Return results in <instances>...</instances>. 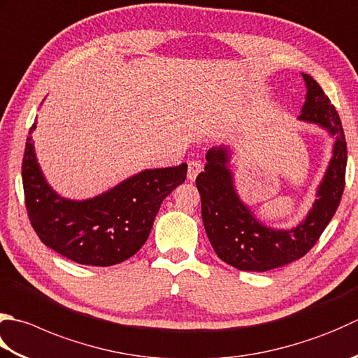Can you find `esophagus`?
Instances as JSON below:
<instances>
[{
  "label": "esophagus",
  "mask_w": 358,
  "mask_h": 358,
  "mask_svg": "<svg viewBox=\"0 0 358 358\" xmlns=\"http://www.w3.org/2000/svg\"><path fill=\"white\" fill-rule=\"evenodd\" d=\"M203 171V164L200 159H191L187 163V178L194 181L195 178H197V175Z\"/></svg>",
  "instance_id": "esophagus-1"
}]
</instances>
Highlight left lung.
<instances>
[{"label":"left lung","mask_w":358,"mask_h":358,"mask_svg":"<svg viewBox=\"0 0 358 358\" xmlns=\"http://www.w3.org/2000/svg\"><path fill=\"white\" fill-rule=\"evenodd\" d=\"M307 96L301 121L318 124L335 136L334 157L312 211L296 228L278 231L264 227L237 197L228 169L229 153L217 147L206 153L208 164L195 183L201 199V219L215 255L242 271H267L306 256L329 225L346 185L348 147L338 111L313 77L303 74Z\"/></svg>","instance_id":"left-lung-1"}]
</instances>
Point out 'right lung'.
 I'll use <instances>...</instances> for the list:
<instances>
[{
	"mask_svg": "<svg viewBox=\"0 0 358 358\" xmlns=\"http://www.w3.org/2000/svg\"><path fill=\"white\" fill-rule=\"evenodd\" d=\"M35 130V122L29 135ZM187 166L152 169L94 199L74 201L55 194L26 139L23 189L27 217L46 247L82 265L110 267L136 255L150 234L163 200L186 180Z\"/></svg>",
	"mask_w": 358,
	"mask_h": 358,
	"instance_id": "right-lung-1",
	"label": "right lung"
}]
</instances>
